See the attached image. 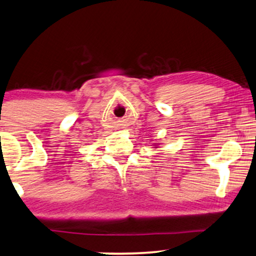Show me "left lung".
I'll return each instance as SVG.
<instances>
[{
    "mask_svg": "<svg viewBox=\"0 0 256 256\" xmlns=\"http://www.w3.org/2000/svg\"><path fill=\"white\" fill-rule=\"evenodd\" d=\"M155 148H158V147H155Z\"/></svg>",
    "mask_w": 256,
    "mask_h": 256,
    "instance_id": "8db88e82",
    "label": "left lung"
}]
</instances>
